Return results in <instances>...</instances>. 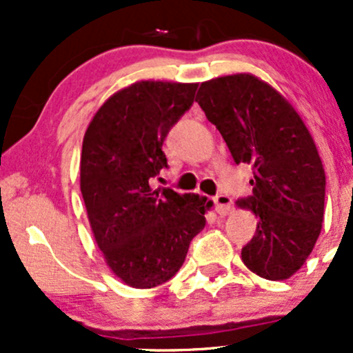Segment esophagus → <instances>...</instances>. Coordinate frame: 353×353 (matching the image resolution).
I'll use <instances>...</instances> for the list:
<instances>
[{
	"label": "esophagus",
	"instance_id": "1",
	"mask_svg": "<svg viewBox=\"0 0 353 353\" xmlns=\"http://www.w3.org/2000/svg\"><path fill=\"white\" fill-rule=\"evenodd\" d=\"M213 205H215L216 213H220V215H229V213L232 212L234 201L229 194H216V196L213 198Z\"/></svg>",
	"mask_w": 353,
	"mask_h": 353
}]
</instances>
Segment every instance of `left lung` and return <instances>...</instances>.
Masks as SVG:
<instances>
[{
	"label": "left lung",
	"mask_w": 353,
	"mask_h": 353,
	"mask_svg": "<svg viewBox=\"0 0 353 353\" xmlns=\"http://www.w3.org/2000/svg\"><path fill=\"white\" fill-rule=\"evenodd\" d=\"M196 102L234 162L252 167V193L237 199L258 216L241 252L244 265L263 279L287 280L311 254L325 215L326 176L311 133L275 88L248 73L205 81Z\"/></svg>",
	"instance_id": "8db88e82"
}]
</instances>
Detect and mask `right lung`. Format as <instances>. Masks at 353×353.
Instances as JSON below:
<instances>
[{"label": "right lung", "instance_id": "1", "mask_svg": "<svg viewBox=\"0 0 353 353\" xmlns=\"http://www.w3.org/2000/svg\"><path fill=\"white\" fill-rule=\"evenodd\" d=\"M196 83L137 81L104 102L88 124L80 190L92 232L117 279L152 288L172 279L213 203L170 188L152 190L167 167L170 128L193 105Z\"/></svg>", "mask_w": 353, "mask_h": 353}]
</instances>
